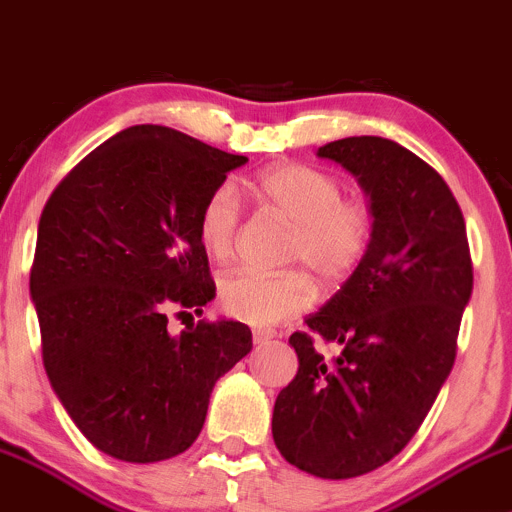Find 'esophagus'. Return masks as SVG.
Listing matches in <instances>:
<instances>
[{
	"mask_svg": "<svg viewBox=\"0 0 512 512\" xmlns=\"http://www.w3.org/2000/svg\"><path fill=\"white\" fill-rule=\"evenodd\" d=\"M272 337H275V332H272V330H255V332H252V340H255L257 345H262V342L272 340Z\"/></svg>",
	"mask_w": 512,
	"mask_h": 512,
	"instance_id": "1",
	"label": "esophagus"
}]
</instances>
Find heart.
<instances>
[{"label": "heart", "instance_id": "b5f03b06", "mask_svg": "<svg viewBox=\"0 0 512 512\" xmlns=\"http://www.w3.org/2000/svg\"><path fill=\"white\" fill-rule=\"evenodd\" d=\"M332 172L285 162L262 172L255 192L262 205L292 222L285 260L310 267L325 285L347 280L365 260L372 242V210L362 197L342 195ZM242 225L237 190L222 182L207 195L197 215V237L215 260L235 255ZM312 302V282L302 270L265 275L235 270L222 277L220 307L235 320L255 327L277 325Z\"/></svg>", "mask_w": 512, "mask_h": 512}]
</instances>
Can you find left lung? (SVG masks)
<instances>
[{"mask_svg":"<svg viewBox=\"0 0 512 512\" xmlns=\"http://www.w3.org/2000/svg\"><path fill=\"white\" fill-rule=\"evenodd\" d=\"M317 155L365 187L372 242L290 335L300 367L275 400L272 438L295 468L345 480L393 460L433 408L458 352L473 260L458 200L418 155L382 137H345ZM315 339L338 352L325 356Z\"/></svg>","mask_w":512,"mask_h":512,"instance_id":"1","label":"left lung"}]
</instances>
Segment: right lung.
Here are the masks:
<instances>
[{"mask_svg":"<svg viewBox=\"0 0 512 512\" xmlns=\"http://www.w3.org/2000/svg\"><path fill=\"white\" fill-rule=\"evenodd\" d=\"M245 162L135 124L72 167L44 205L29 272L44 370L84 438L112 458L185 453L215 382L252 350L242 322L167 332L172 312H202L215 297L197 215Z\"/></svg>","mask_w":512,"mask_h":512,"instance_id":"obj_1","label":"right lung"}]
</instances>
